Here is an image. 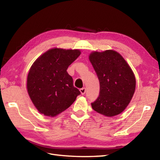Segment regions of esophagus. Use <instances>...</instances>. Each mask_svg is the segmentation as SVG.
<instances>
[{
	"instance_id": "obj_1",
	"label": "esophagus",
	"mask_w": 160,
	"mask_h": 160,
	"mask_svg": "<svg viewBox=\"0 0 160 160\" xmlns=\"http://www.w3.org/2000/svg\"><path fill=\"white\" fill-rule=\"evenodd\" d=\"M80 92H81V94L82 95H84L85 92H86V88H80Z\"/></svg>"
}]
</instances>
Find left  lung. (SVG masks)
I'll return each instance as SVG.
<instances>
[{"label":"left lung","mask_w":160,"mask_h":160,"mask_svg":"<svg viewBox=\"0 0 160 160\" xmlns=\"http://www.w3.org/2000/svg\"><path fill=\"white\" fill-rule=\"evenodd\" d=\"M89 60L99 81V95L91 106L96 112L114 117L123 111L135 92L136 78L132 69L117 52H93Z\"/></svg>","instance_id":"1"}]
</instances>
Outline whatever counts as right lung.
I'll use <instances>...</instances> for the list:
<instances>
[{
	"instance_id": "add662e5",
	"label": "right lung",
	"mask_w": 160,
	"mask_h": 160,
	"mask_svg": "<svg viewBox=\"0 0 160 160\" xmlns=\"http://www.w3.org/2000/svg\"><path fill=\"white\" fill-rule=\"evenodd\" d=\"M80 54L79 50L53 48L33 63L27 77V90L40 113L57 116L68 109L80 94L67 72Z\"/></svg>"
}]
</instances>
